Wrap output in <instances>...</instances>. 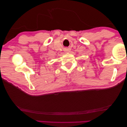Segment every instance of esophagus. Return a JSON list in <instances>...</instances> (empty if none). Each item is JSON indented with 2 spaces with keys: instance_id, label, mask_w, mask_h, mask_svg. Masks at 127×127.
<instances>
[{
  "instance_id": "esophagus-1",
  "label": "esophagus",
  "mask_w": 127,
  "mask_h": 127,
  "mask_svg": "<svg viewBox=\"0 0 127 127\" xmlns=\"http://www.w3.org/2000/svg\"><path fill=\"white\" fill-rule=\"evenodd\" d=\"M65 51H66V52H69V50H66Z\"/></svg>"
}]
</instances>
